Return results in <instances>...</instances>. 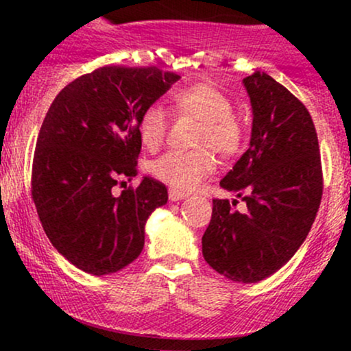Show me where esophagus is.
<instances>
[{"label":"esophagus","instance_id":"1","mask_svg":"<svg viewBox=\"0 0 351 351\" xmlns=\"http://www.w3.org/2000/svg\"><path fill=\"white\" fill-rule=\"evenodd\" d=\"M168 196H170L171 201H180L183 198H186V193L184 191H180V189H175V188H170V191H168Z\"/></svg>","mask_w":351,"mask_h":351}]
</instances>
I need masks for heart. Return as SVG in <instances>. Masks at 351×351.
<instances>
[{"label":"heart","instance_id":"b5f03b06","mask_svg":"<svg viewBox=\"0 0 351 351\" xmlns=\"http://www.w3.org/2000/svg\"><path fill=\"white\" fill-rule=\"evenodd\" d=\"M171 108L175 114L199 120L195 145L201 148L193 152H167L150 163V173L171 188L189 191L215 171L216 158L211 148L224 158H231L243 148L245 132L243 123L232 115L234 107L228 95L209 84L181 88L173 95ZM136 130L145 148L158 150L168 132L167 108L158 102L145 107L138 117Z\"/></svg>","mask_w":351,"mask_h":351}]
</instances>
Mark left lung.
<instances>
[{
    "instance_id": "left-lung-1",
    "label": "left lung",
    "mask_w": 351,
    "mask_h": 351,
    "mask_svg": "<svg viewBox=\"0 0 351 351\" xmlns=\"http://www.w3.org/2000/svg\"><path fill=\"white\" fill-rule=\"evenodd\" d=\"M252 106L247 152L221 180L243 198L213 199L203 234L204 261L234 282L272 276L307 237L324 191L315 125L295 95L265 72L244 80Z\"/></svg>"
}]
</instances>
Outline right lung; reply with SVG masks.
<instances>
[{
  "instance_id": "right-lung-1",
  "label": "right lung",
  "mask_w": 351,
  "mask_h": 351,
  "mask_svg": "<svg viewBox=\"0 0 351 351\" xmlns=\"http://www.w3.org/2000/svg\"><path fill=\"white\" fill-rule=\"evenodd\" d=\"M178 79L155 66L99 67L64 87L44 117L31 195L51 244L80 271L106 276L142 252L167 186L145 176L119 196L112 188L136 176L138 117Z\"/></svg>"
}]
</instances>
